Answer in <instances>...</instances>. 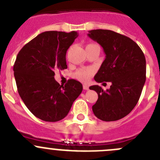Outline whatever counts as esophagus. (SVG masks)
Wrapping results in <instances>:
<instances>
[{"mask_svg": "<svg viewBox=\"0 0 160 160\" xmlns=\"http://www.w3.org/2000/svg\"><path fill=\"white\" fill-rule=\"evenodd\" d=\"M83 90H88V89H89L88 85L83 84Z\"/></svg>", "mask_w": 160, "mask_h": 160, "instance_id": "1", "label": "esophagus"}]
</instances>
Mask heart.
Instances as JSON below:
<instances>
[{
	"label": "heart",
	"mask_w": 160,
	"mask_h": 160,
	"mask_svg": "<svg viewBox=\"0 0 160 160\" xmlns=\"http://www.w3.org/2000/svg\"><path fill=\"white\" fill-rule=\"evenodd\" d=\"M92 47H99L97 44L95 43H89L86 46V49L92 48ZM93 69L90 68H80L78 69L75 72V77L76 78L78 79L79 80L82 82H87L90 79L93 74Z\"/></svg>",
	"instance_id": "obj_1"
}]
</instances>
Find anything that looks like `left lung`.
I'll return each instance as SVG.
<instances>
[{
  "label": "left lung",
  "mask_w": 160,
  "mask_h": 160,
  "mask_svg": "<svg viewBox=\"0 0 160 160\" xmlns=\"http://www.w3.org/2000/svg\"><path fill=\"white\" fill-rule=\"evenodd\" d=\"M88 36L103 48L106 58L94 79L111 82L103 91L98 85L89 88L98 94L93 113L104 122L125 117L135 107L146 80V60L140 46L129 37L110 30H92Z\"/></svg>",
  "instance_id": "8db88e82"
}]
</instances>
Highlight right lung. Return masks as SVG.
I'll return each mask as SVG.
<instances>
[{
    "instance_id": "right-lung-1",
    "label": "right lung",
    "mask_w": 160,
    "mask_h": 160,
    "mask_svg": "<svg viewBox=\"0 0 160 160\" xmlns=\"http://www.w3.org/2000/svg\"><path fill=\"white\" fill-rule=\"evenodd\" d=\"M77 36V31H45L16 57L13 71L19 96L28 110L45 122L63 119L83 90L76 80L60 85L54 79L55 71L67 68V50Z\"/></svg>"
}]
</instances>
